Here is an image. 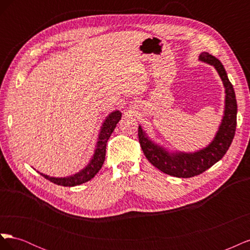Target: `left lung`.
Wrapping results in <instances>:
<instances>
[{
  "label": "left lung",
  "instance_id": "1",
  "mask_svg": "<svg viewBox=\"0 0 250 250\" xmlns=\"http://www.w3.org/2000/svg\"><path fill=\"white\" fill-rule=\"evenodd\" d=\"M201 62L214 65L223 81L225 87V110L222 123L219 127L214 141L203 150L195 153H169L162 147L151 142L139 126V142L144 154L155 168L171 176L188 178L207 171L226 153L236 133L237 127V100L232 84L228 78L224 66L220 60L203 52L200 54Z\"/></svg>",
  "mask_w": 250,
  "mask_h": 250
}]
</instances>
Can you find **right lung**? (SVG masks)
Here are the masks:
<instances>
[{
    "label": "right lung",
    "instance_id": "obj_1",
    "mask_svg": "<svg viewBox=\"0 0 250 250\" xmlns=\"http://www.w3.org/2000/svg\"><path fill=\"white\" fill-rule=\"evenodd\" d=\"M122 117V113L119 110L111 112L110 115L104 121L103 126L101 128V132L99 134V139L97 142V148L95 150V154L92 158V161L86 166V167L81 170L79 173L75 174L70 177H63V178H56V177H50L48 175H44L42 173H40L42 176L46 179L50 180L51 183L56 184L58 186L62 187H74L81 184H84L86 181L92 179L96 174L100 171L102 168L103 163L105 161V152H106V144L111 135L112 131L118 124L119 121Z\"/></svg>",
    "mask_w": 250,
    "mask_h": 250
}]
</instances>
